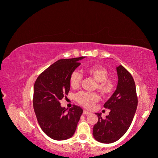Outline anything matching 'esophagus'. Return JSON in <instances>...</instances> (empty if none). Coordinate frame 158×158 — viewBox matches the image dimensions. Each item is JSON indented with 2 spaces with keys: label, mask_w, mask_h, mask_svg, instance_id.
<instances>
[{
  "label": "esophagus",
  "mask_w": 158,
  "mask_h": 158,
  "mask_svg": "<svg viewBox=\"0 0 158 158\" xmlns=\"http://www.w3.org/2000/svg\"><path fill=\"white\" fill-rule=\"evenodd\" d=\"M90 113L89 112V111H87L86 110H84V111H83V114H89Z\"/></svg>",
  "instance_id": "34e87169"
}]
</instances>
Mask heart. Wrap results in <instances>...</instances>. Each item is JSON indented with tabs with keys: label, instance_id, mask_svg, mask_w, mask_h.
<instances>
[{
	"label": "heart",
	"instance_id": "1",
	"mask_svg": "<svg viewBox=\"0 0 158 158\" xmlns=\"http://www.w3.org/2000/svg\"><path fill=\"white\" fill-rule=\"evenodd\" d=\"M86 73L93 78L96 82L97 88L103 96L111 95L115 89V82L111 78H109V70L102 66H93L87 68ZM82 80V76L79 72L74 71L70 76V85L73 88H78ZM76 99L80 105L85 108H91L98 102L99 96L95 93L80 92L76 95Z\"/></svg>",
	"mask_w": 158,
	"mask_h": 158
}]
</instances>
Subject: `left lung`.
Masks as SVG:
<instances>
[{
	"label": "left lung",
	"instance_id": "left-lung-1",
	"mask_svg": "<svg viewBox=\"0 0 158 158\" xmlns=\"http://www.w3.org/2000/svg\"><path fill=\"white\" fill-rule=\"evenodd\" d=\"M118 84L116 90L104 107L110 109L103 119L102 113H95L98 121L94 126L93 136L103 144L114 142L125 135L130 127L138 106L135 82L132 75L122 65L117 67Z\"/></svg>",
	"mask_w": 158,
	"mask_h": 158
}]
</instances>
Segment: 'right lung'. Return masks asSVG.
<instances>
[{
	"label": "right lung",
	"mask_w": 158,
	"mask_h": 158,
	"mask_svg": "<svg viewBox=\"0 0 158 158\" xmlns=\"http://www.w3.org/2000/svg\"><path fill=\"white\" fill-rule=\"evenodd\" d=\"M78 58L60 59L38 76L33 92V105L42 131L55 140H64L74 135L83 113L80 107H61L60 100L70 91V76L80 65Z\"/></svg>",
	"instance_id": "add662e5"
}]
</instances>
